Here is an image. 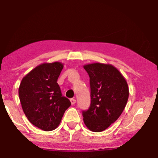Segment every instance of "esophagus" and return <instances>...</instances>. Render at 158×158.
<instances>
[{
    "instance_id": "obj_1",
    "label": "esophagus",
    "mask_w": 158,
    "mask_h": 158,
    "mask_svg": "<svg viewBox=\"0 0 158 158\" xmlns=\"http://www.w3.org/2000/svg\"><path fill=\"white\" fill-rule=\"evenodd\" d=\"M70 102H71L72 105H74L75 102H76V100L73 99V98H72V99H70Z\"/></svg>"
}]
</instances>
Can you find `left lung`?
<instances>
[{"instance_id": "8db88e82", "label": "left lung", "mask_w": 158, "mask_h": 158, "mask_svg": "<svg viewBox=\"0 0 158 158\" xmlns=\"http://www.w3.org/2000/svg\"><path fill=\"white\" fill-rule=\"evenodd\" d=\"M90 77V106L83 111L85 125L93 132H101L122 114L129 97L125 77L113 65L95 63L83 66Z\"/></svg>"}]
</instances>
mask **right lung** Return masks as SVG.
I'll use <instances>...</instances> for the list:
<instances>
[{"label":"right lung","instance_id":"right-lung-1","mask_svg":"<svg viewBox=\"0 0 158 158\" xmlns=\"http://www.w3.org/2000/svg\"><path fill=\"white\" fill-rule=\"evenodd\" d=\"M63 68L60 62L41 64L22 79L18 89L25 115L32 124L45 131L56 129L71 105L57 83Z\"/></svg>","mask_w":158,"mask_h":158}]
</instances>
